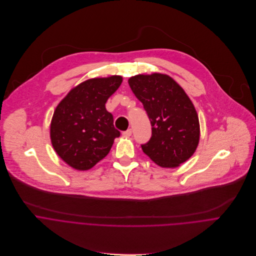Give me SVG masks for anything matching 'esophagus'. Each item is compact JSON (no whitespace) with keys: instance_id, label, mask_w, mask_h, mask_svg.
Returning a JSON list of instances; mask_svg holds the SVG:
<instances>
[{"instance_id":"1","label":"esophagus","mask_w":256,"mask_h":256,"mask_svg":"<svg viewBox=\"0 0 256 256\" xmlns=\"http://www.w3.org/2000/svg\"><path fill=\"white\" fill-rule=\"evenodd\" d=\"M122 135H123L124 137H130V136L132 135V130H131V129H128L127 131H124V132L122 133Z\"/></svg>"}]
</instances>
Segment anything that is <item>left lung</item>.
<instances>
[{
    "mask_svg": "<svg viewBox=\"0 0 256 256\" xmlns=\"http://www.w3.org/2000/svg\"><path fill=\"white\" fill-rule=\"evenodd\" d=\"M128 84L143 104L152 127L143 152L158 166L174 168L194 153L200 141L198 116L184 88L170 76L137 74Z\"/></svg>",
    "mask_w": 256,
    "mask_h": 256,
    "instance_id": "1",
    "label": "left lung"
}]
</instances>
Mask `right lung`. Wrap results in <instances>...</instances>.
<instances>
[{
    "label": "right lung",
    "mask_w": 256,
    "mask_h": 256,
    "mask_svg": "<svg viewBox=\"0 0 256 256\" xmlns=\"http://www.w3.org/2000/svg\"><path fill=\"white\" fill-rule=\"evenodd\" d=\"M123 82L121 76L86 80L60 102L50 123L58 156L76 170H88L107 156L120 132L106 110L108 98Z\"/></svg>",
    "instance_id": "add662e5"
}]
</instances>
